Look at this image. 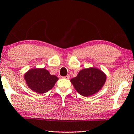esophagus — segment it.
<instances>
[{"instance_id": "esophagus-1", "label": "esophagus", "mask_w": 134, "mask_h": 134, "mask_svg": "<svg viewBox=\"0 0 134 134\" xmlns=\"http://www.w3.org/2000/svg\"><path fill=\"white\" fill-rule=\"evenodd\" d=\"M62 78H63V79H69V78H70V76L67 75V76H64V77H63Z\"/></svg>"}]
</instances>
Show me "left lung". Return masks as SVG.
<instances>
[{
  "instance_id": "obj_1",
  "label": "left lung",
  "mask_w": 134,
  "mask_h": 134,
  "mask_svg": "<svg viewBox=\"0 0 134 134\" xmlns=\"http://www.w3.org/2000/svg\"><path fill=\"white\" fill-rule=\"evenodd\" d=\"M106 79L105 74L94 67L80 70L71 82L79 94L88 97L96 93L103 87Z\"/></svg>"
}]
</instances>
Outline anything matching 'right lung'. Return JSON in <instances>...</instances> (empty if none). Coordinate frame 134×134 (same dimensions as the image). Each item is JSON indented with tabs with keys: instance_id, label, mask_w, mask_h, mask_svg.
I'll return each mask as SVG.
<instances>
[{
	"instance_id": "right-lung-1",
	"label": "right lung",
	"mask_w": 134,
	"mask_h": 134,
	"mask_svg": "<svg viewBox=\"0 0 134 134\" xmlns=\"http://www.w3.org/2000/svg\"><path fill=\"white\" fill-rule=\"evenodd\" d=\"M24 79L29 89L39 94L48 92L58 80L57 77L51 75L46 69L36 68L26 72Z\"/></svg>"
}]
</instances>
